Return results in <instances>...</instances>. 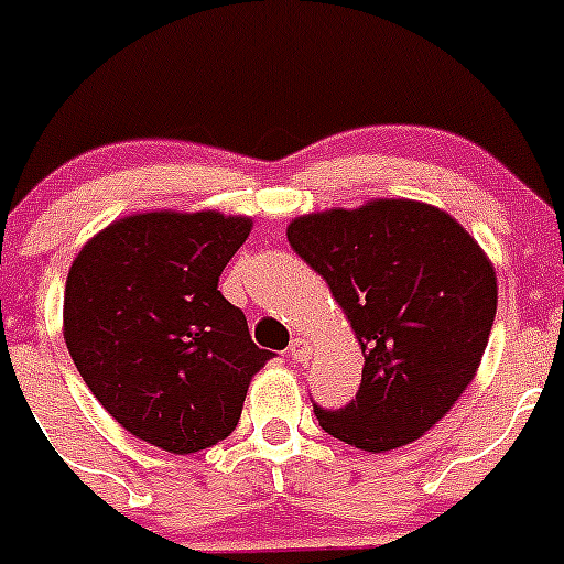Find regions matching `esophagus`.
<instances>
[{
	"label": "esophagus",
	"instance_id": "esophagus-1",
	"mask_svg": "<svg viewBox=\"0 0 564 564\" xmlns=\"http://www.w3.org/2000/svg\"><path fill=\"white\" fill-rule=\"evenodd\" d=\"M307 356H311V344H307L305 338H293L291 347H288V358H291V361H305Z\"/></svg>",
	"mask_w": 564,
	"mask_h": 564
}]
</instances>
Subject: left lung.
Masks as SVG:
<instances>
[{
  "label": "left lung",
  "mask_w": 564,
  "mask_h": 564,
  "mask_svg": "<svg viewBox=\"0 0 564 564\" xmlns=\"http://www.w3.org/2000/svg\"><path fill=\"white\" fill-rule=\"evenodd\" d=\"M288 242L325 276L364 352L356 401L313 403L318 426L364 452L417 441L480 367L497 313L495 265L460 223L415 200L305 214Z\"/></svg>",
  "instance_id": "left-lung-1"
}]
</instances>
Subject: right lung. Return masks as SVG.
<instances>
[{
    "label": "right lung",
    "mask_w": 564,
    "mask_h": 564,
    "mask_svg": "<svg viewBox=\"0 0 564 564\" xmlns=\"http://www.w3.org/2000/svg\"><path fill=\"white\" fill-rule=\"evenodd\" d=\"M248 217L149 212L82 248L64 288V341L104 410L172 455L226 441L271 358L220 291Z\"/></svg>",
    "instance_id": "add662e5"
}]
</instances>
